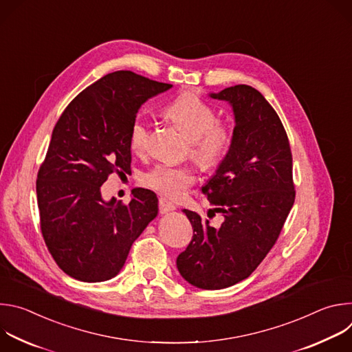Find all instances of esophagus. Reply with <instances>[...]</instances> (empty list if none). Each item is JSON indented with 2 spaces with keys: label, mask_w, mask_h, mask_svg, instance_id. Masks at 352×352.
<instances>
[{
  "label": "esophagus",
  "mask_w": 352,
  "mask_h": 352,
  "mask_svg": "<svg viewBox=\"0 0 352 352\" xmlns=\"http://www.w3.org/2000/svg\"><path fill=\"white\" fill-rule=\"evenodd\" d=\"M174 209H175V206H174V204L170 202V200H167L166 197H160L159 199V212L162 214H166V213H168V212H171Z\"/></svg>",
  "instance_id": "esophagus-1"
}]
</instances>
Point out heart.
Instances as JSON below:
<instances>
[{
  "label": "heart",
  "instance_id": "1",
  "mask_svg": "<svg viewBox=\"0 0 352 352\" xmlns=\"http://www.w3.org/2000/svg\"><path fill=\"white\" fill-rule=\"evenodd\" d=\"M164 113L188 136L189 155L204 170H214L226 160L234 143V129L217 120V111L204 98L182 93L171 100ZM128 140L132 152H148L150 128L142 117L132 121ZM196 179L195 167L171 164H157L142 178L146 186L171 199H181Z\"/></svg>",
  "mask_w": 352,
  "mask_h": 352
}]
</instances>
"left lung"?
I'll return each mask as SVG.
<instances>
[{
	"instance_id": "left-lung-1",
	"label": "left lung",
	"mask_w": 352,
	"mask_h": 352,
	"mask_svg": "<svg viewBox=\"0 0 352 352\" xmlns=\"http://www.w3.org/2000/svg\"><path fill=\"white\" fill-rule=\"evenodd\" d=\"M234 110V143L216 175L202 188L219 228L184 209L193 235L177 258L181 276L202 289H221L249 277L276 243L295 200L292 155L274 109L252 86L210 94ZM209 216V214H208Z\"/></svg>"
}]
</instances>
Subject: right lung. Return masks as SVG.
<instances>
[{"instance_id":"add662e5","label":"right lung","mask_w":352,"mask_h":352,"mask_svg":"<svg viewBox=\"0 0 352 352\" xmlns=\"http://www.w3.org/2000/svg\"><path fill=\"white\" fill-rule=\"evenodd\" d=\"M173 85L117 71L82 90L58 118L37 181L40 228L60 269L98 283L122 269L135 239L159 212L155 192L138 188L128 205L104 202L102 185L131 171L129 128L140 106Z\"/></svg>"}]
</instances>
